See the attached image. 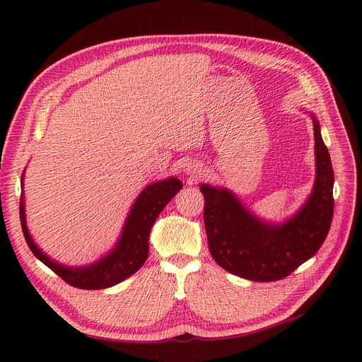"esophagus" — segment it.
<instances>
[{
    "label": "esophagus",
    "mask_w": 362,
    "mask_h": 362,
    "mask_svg": "<svg viewBox=\"0 0 362 362\" xmlns=\"http://www.w3.org/2000/svg\"><path fill=\"white\" fill-rule=\"evenodd\" d=\"M194 173H195V171H194Z\"/></svg>",
    "instance_id": "obj_1"
}]
</instances>
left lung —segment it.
<instances>
[{
  "instance_id": "left-lung-1",
  "label": "left lung",
  "mask_w": 362,
  "mask_h": 362,
  "mask_svg": "<svg viewBox=\"0 0 362 362\" xmlns=\"http://www.w3.org/2000/svg\"><path fill=\"white\" fill-rule=\"evenodd\" d=\"M313 122L317 160L314 191L288 223H262L229 191L201 185L208 248L224 270L254 281H276L310 259L326 240L334 210V175L320 124L315 117Z\"/></svg>"
}]
</instances>
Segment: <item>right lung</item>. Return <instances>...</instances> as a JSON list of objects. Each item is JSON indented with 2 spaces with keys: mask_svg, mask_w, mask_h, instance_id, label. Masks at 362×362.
<instances>
[{
  "mask_svg": "<svg viewBox=\"0 0 362 362\" xmlns=\"http://www.w3.org/2000/svg\"><path fill=\"white\" fill-rule=\"evenodd\" d=\"M182 189L179 179H165L149 185L133 204L130 214L126 220L123 235L107 257L88 267L73 269L51 261L37 246L33 243L25 217V206L21 199V223L23 236L28 246L36 258H40L47 267L57 276L62 277L73 288L79 289H105L114 286L135 272H138L148 258L149 252V232L152 224L163 211V208L171 201Z\"/></svg>",
  "mask_w": 362,
  "mask_h": 362,
  "instance_id": "right-lung-1",
  "label": "right lung"
}]
</instances>
